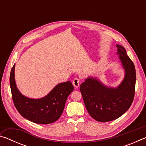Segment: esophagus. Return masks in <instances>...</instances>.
Returning <instances> with one entry per match:
<instances>
[{
	"label": "esophagus",
	"mask_w": 146,
	"mask_h": 146,
	"mask_svg": "<svg viewBox=\"0 0 146 146\" xmlns=\"http://www.w3.org/2000/svg\"><path fill=\"white\" fill-rule=\"evenodd\" d=\"M73 84L75 88H78L79 84H80V79L78 78H74V80H73Z\"/></svg>",
	"instance_id": "1"
}]
</instances>
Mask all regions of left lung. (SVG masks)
Masks as SVG:
<instances>
[{"mask_svg": "<svg viewBox=\"0 0 146 146\" xmlns=\"http://www.w3.org/2000/svg\"><path fill=\"white\" fill-rule=\"evenodd\" d=\"M117 54L125 70V77L117 88L106 87L95 78H88L80 86L89 114L100 122H110L121 117L131 106L135 97L136 71L125 48L116 45Z\"/></svg>", "mask_w": 146, "mask_h": 146, "instance_id": "left-lung-1", "label": "left lung"}]
</instances>
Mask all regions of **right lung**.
Instances as JSON below:
<instances>
[{
  "label": "right lung",
  "instance_id": "1",
  "mask_svg": "<svg viewBox=\"0 0 146 146\" xmlns=\"http://www.w3.org/2000/svg\"><path fill=\"white\" fill-rule=\"evenodd\" d=\"M9 84L14 105L19 113L28 120L40 124H49L57 120L63 112L66 100L73 91L70 81L58 84L48 95L32 99L22 95L15 81V64L11 69Z\"/></svg>",
  "mask_w": 146,
  "mask_h": 146
}]
</instances>
